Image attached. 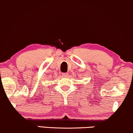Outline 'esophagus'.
<instances>
[{
  "label": "esophagus",
  "instance_id": "obj_1",
  "mask_svg": "<svg viewBox=\"0 0 133 133\" xmlns=\"http://www.w3.org/2000/svg\"><path fill=\"white\" fill-rule=\"evenodd\" d=\"M62 75L64 77H68L69 75V74L68 73H63V74H62Z\"/></svg>",
  "mask_w": 133,
  "mask_h": 133
}]
</instances>
